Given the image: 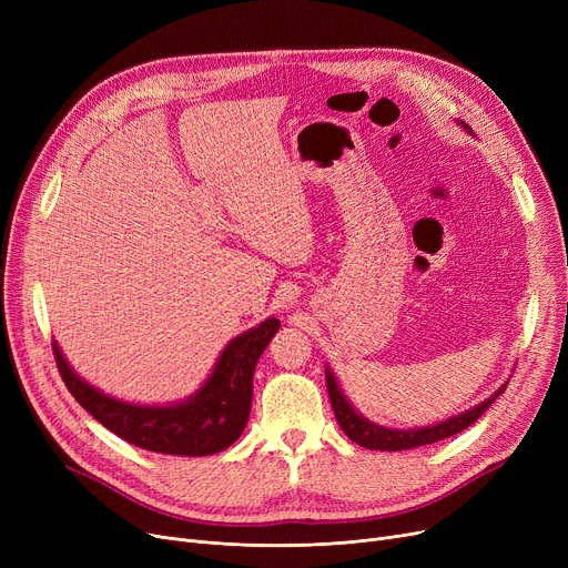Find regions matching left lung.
<instances>
[{
  "label": "left lung",
  "mask_w": 568,
  "mask_h": 568,
  "mask_svg": "<svg viewBox=\"0 0 568 568\" xmlns=\"http://www.w3.org/2000/svg\"><path fill=\"white\" fill-rule=\"evenodd\" d=\"M458 124L467 133H471V129L465 122H458ZM324 377H326V392H329V400H332V407H334V414H336V422L341 424L343 433L352 442L366 446V449H371V452H405V449H416V446H426V444L452 437V435L465 430L467 426H471L476 419H481V414L504 394L506 384H509V382H504L490 398H486L479 405H474L471 409H465V412L452 416V419L433 424V426H424V428L403 430V428L379 426V424L366 419L364 414L356 412L354 405L347 400V396L341 392L336 375L332 373L329 366L324 368Z\"/></svg>",
  "instance_id": "1"
}]
</instances>
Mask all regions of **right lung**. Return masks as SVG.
Instances as JSON below:
<instances>
[{"label": "right lung", "mask_w": 568, "mask_h": 568, "mask_svg": "<svg viewBox=\"0 0 568 568\" xmlns=\"http://www.w3.org/2000/svg\"><path fill=\"white\" fill-rule=\"evenodd\" d=\"M278 326L276 317H266L232 338L200 389L170 405H140L108 396L69 366L57 343L52 349L71 396L114 435L154 454L212 456L242 437L251 416L253 373Z\"/></svg>", "instance_id": "obj_1"}]
</instances>
